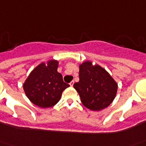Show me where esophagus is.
<instances>
[{
    "instance_id": "34e87169",
    "label": "esophagus",
    "mask_w": 146,
    "mask_h": 146,
    "mask_svg": "<svg viewBox=\"0 0 146 146\" xmlns=\"http://www.w3.org/2000/svg\"><path fill=\"white\" fill-rule=\"evenodd\" d=\"M73 84H74V81L73 80V81H71V82L70 83V86H73Z\"/></svg>"
}]
</instances>
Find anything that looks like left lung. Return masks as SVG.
Masks as SVG:
<instances>
[{
    "instance_id": "8db88e82",
    "label": "left lung",
    "mask_w": 146,
    "mask_h": 146,
    "mask_svg": "<svg viewBox=\"0 0 146 146\" xmlns=\"http://www.w3.org/2000/svg\"><path fill=\"white\" fill-rule=\"evenodd\" d=\"M79 82L73 87L79 93L81 103L92 111L108 107L115 97L118 84L104 69L85 62L80 66Z\"/></svg>"
}]
</instances>
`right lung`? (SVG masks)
Listing matches in <instances>:
<instances>
[{"instance_id": "right-lung-1", "label": "right lung", "mask_w": 146, "mask_h": 146, "mask_svg": "<svg viewBox=\"0 0 146 146\" xmlns=\"http://www.w3.org/2000/svg\"><path fill=\"white\" fill-rule=\"evenodd\" d=\"M58 62L51 60L35 69L23 84V90L34 104L46 108L55 105L60 100L62 93L70 84L63 81L58 70Z\"/></svg>"}]
</instances>
